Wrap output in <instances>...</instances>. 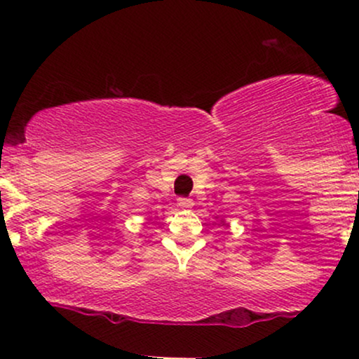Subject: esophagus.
Returning <instances> with one entry per match:
<instances>
[{"instance_id":"34e87169","label":"esophagus","mask_w":359,"mask_h":359,"mask_svg":"<svg viewBox=\"0 0 359 359\" xmlns=\"http://www.w3.org/2000/svg\"><path fill=\"white\" fill-rule=\"evenodd\" d=\"M177 205H179L180 209H184V211H187V209H192L194 201L189 199V197H179V199H177Z\"/></svg>"}]
</instances>
